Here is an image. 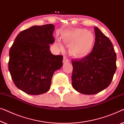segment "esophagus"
Instances as JSON below:
<instances>
[{
  "label": "esophagus",
  "mask_w": 124,
  "mask_h": 124,
  "mask_svg": "<svg viewBox=\"0 0 124 124\" xmlns=\"http://www.w3.org/2000/svg\"><path fill=\"white\" fill-rule=\"evenodd\" d=\"M62 62H63L64 63H65V62H69L68 59V58L65 56H64V57H63V61H62Z\"/></svg>",
  "instance_id": "34e87169"
}]
</instances>
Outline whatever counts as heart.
Here are the masks:
<instances>
[{
	"label": "heart",
	"mask_w": 124,
	"mask_h": 124,
	"mask_svg": "<svg viewBox=\"0 0 124 124\" xmlns=\"http://www.w3.org/2000/svg\"><path fill=\"white\" fill-rule=\"evenodd\" d=\"M62 39L64 43L70 45L69 51L75 58L82 59L90 53L94 47L95 37L85 29H76L64 32ZM57 45L62 48L60 42Z\"/></svg>",
	"instance_id": "heart-1"
}]
</instances>
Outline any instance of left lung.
Here are the masks:
<instances>
[{"label":"left lung","mask_w":124,"mask_h":124,"mask_svg":"<svg viewBox=\"0 0 124 124\" xmlns=\"http://www.w3.org/2000/svg\"><path fill=\"white\" fill-rule=\"evenodd\" d=\"M95 41L92 51L80 60L72 59V86L78 92L95 94L111 84L116 70V54L109 38L94 28Z\"/></svg>","instance_id":"left-lung-1"}]
</instances>
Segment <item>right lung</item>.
I'll list each match as a JSON object with an SVG mask.
<instances>
[{
    "label": "right lung",
    "mask_w": 124,
    "mask_h": 124,
    "mask_svg": "<svg viewBox=\"0 0 124 124\" xmlns=\"http://www.w3.org/2000/svg\"><path fill=\"white\" fill-rule=\"evenodd\" d=\"M54 30L52 24L30 27L18 34L10 48L8 69L16 87L26 94L47 92L54 72L62 66L63 56L50 50Z\"/></svg>",
    "instance_id": "right-lung-1"
}]
</instances>
